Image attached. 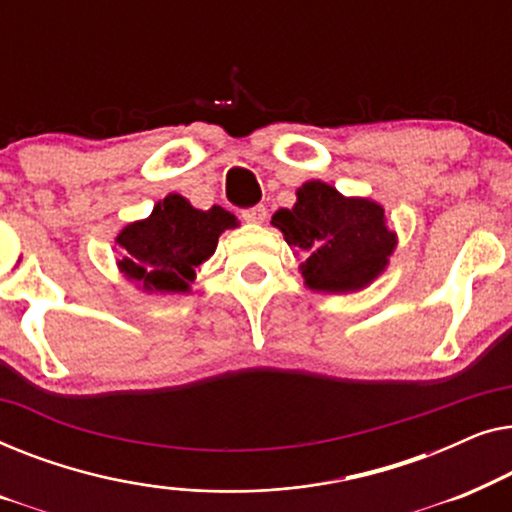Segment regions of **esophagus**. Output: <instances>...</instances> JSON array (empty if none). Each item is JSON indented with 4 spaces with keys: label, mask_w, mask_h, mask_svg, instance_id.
I'll return each instance as SVG.
<instances>
[{
    "label": "esophagus",
    "mask_w": 512,
    "mask_h": 512,
    "mask_svg": "<svg viewBox=\"0 0 512 512\" xmlns=\"http://www.w3.org/2000/svg\"><path fill=\"white\" fill-rule=\"evenodd\" d=\"M242 219L247 223H263L265 219H268V209H265L263 205L249 207V209H244V212H242Z\"/></svg>",
    "instance_id": "obj_1"
}]
</instances>
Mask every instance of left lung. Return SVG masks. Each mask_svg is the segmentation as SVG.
Returning a JSON list of instances; mask_svg holds the SVG:
<instances>
[{"mask_svg": "<svg viewBox=\"0 0 512 512\" xmlns=\"http://www.w3.org/2000/svg\"><path fill=\"white\" fill-rule=\"evenodd\" d=\"M272 226L289 247L303 251V282L319 293L368 289L387 270L398 235L380 202L342 195L326 181H305L291 209H277ZM296 251V254H298Z\"/></svg>", "mask_w": 512, "mask_h": 512, "instance_id": "8db88e82", "label": "left lung"}]
</instances>
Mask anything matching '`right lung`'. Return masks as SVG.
I'll use <instances>...</instances> for the list:
<instances>
[{"label": "right lung", "instance_id": "obj_1", "mask_svg": "<svg viewBox=\"0 0 512 512\" xmlns=\"http://www.w3.org/2000/svg\"><path fill=\"white\" fill-rule=\"evenodd\" d=\"M240 226L235 214L214 205L195 209L184 195L170 193L146 219L116 235L118 272L153 296L191 293L200 265L216 251L221 233Z\"/></svg>", "mask_w": 512, "mask_h": 512}]
</instances>
